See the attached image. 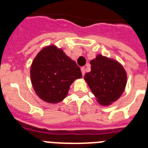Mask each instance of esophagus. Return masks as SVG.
Wrapping results in <instances>:
<instances>
[{
  "instance_id": "1",
  "label": "esophagus",
  "mask_w": 148,
  "mask_h": 148,
  "mask_svg": "<svg viewBox=\"0 0 148 148\" xmlns=\"http://www.w3.org/2000/svg\"><path fill=\"white\" fill-rule=\"evenodd\" d=\"M81 73H82V75H84V74H85V67H82L81 68Z\"/></svg>"
}]
</instances>
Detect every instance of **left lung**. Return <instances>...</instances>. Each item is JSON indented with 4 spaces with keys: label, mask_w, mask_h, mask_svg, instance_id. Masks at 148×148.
I'll return each instance as SVG.
<instances>
[{
    "label": "left lung",
    "mask_w": 148,
    "mask_h": 148,
    "mask_svg": "<svg viewBox=\"0 0 148 148\" xmlns=\"http://www.w3.org/2000/svg\"><path fill=\"white\" fill-rule=\"evenodd\" d=\"M91 71L84 75L92 93L102 105L117 101L124 92L127 74L119 63L102 55L90 62Z\"/></svg>",
    "instance_id": "8db88e82"
}]
</instances>
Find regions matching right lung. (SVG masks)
<instances>
[{
    "instance_id": "obj_1",
    "label": "right lung",
    "mask_w": 148,
    "mask_h": 148,
    "mask_svg": "<svg viewBox=\"0 0 148 148\" xmlns=\"http://www.w3.org/2000/svg\"><path fill=\"white\" fill-rule=\"evenodd\" d=\"M81 77V69L76 63L54 46L41 50L31 67L34 89L43 101L48 103L64 100L71 84Z\"/></svg>"
}]
</instances>
